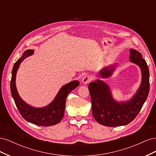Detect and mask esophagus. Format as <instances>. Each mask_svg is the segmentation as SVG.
I'll use <instances>...</instances> for the list:
<instances>
[{
	"instance_id": "obj_1",
	"label": "esophagus",
	"mask_w": 156,
	"mask_h": 156,
	"mask_svg": "<svg viewBox=\"0 0 156 156\" xmlns=\"http://www.w3.org/2000/svg\"><path fill=\"white\" fill-rule=\"evenodd\" d=\"M91 80H92V77L90 76H89V75H86V76H84L83 78L82 83L84 84H88V83L90 82Z\"/></svg>"
}]
</instances>
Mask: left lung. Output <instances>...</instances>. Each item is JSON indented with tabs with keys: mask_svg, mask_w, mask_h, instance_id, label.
Listing matches in <instances>:
<instances>
[{
	"mask_svg": "<svg viewBox=\"0 0 156 156\" xmlns=\"http://www.w3.org/2000/svg\"><path fill=\"white\" fill-rule=\"evenodd\" d=\"M129 51V61L138 65L142 73L140 87L130 100L124 102L115 101L110 87L101 80H96L88 85L93 116L103 126L116 127L129 124L137 116L147 99L150 90V73L147 64L139 51L133 49ZM116 67L115 64L103 68L99 72V77L103 79L109 77Z\"/></svg>",
	"mask_w": 156,
	"mask_h": 156,
	"instance_id": "obj_1",
	"label": "left lung"
}]
</instances>
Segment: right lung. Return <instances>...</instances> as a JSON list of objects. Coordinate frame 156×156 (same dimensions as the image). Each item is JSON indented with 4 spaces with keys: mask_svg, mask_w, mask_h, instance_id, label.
<instances>
[{
    "mask_svg": "<svg viewBox=\"0 0 156 156\" xmlns=\"http://www.w3.org/2000/svg\"><path fill=\"white\" fill-rule=\"evenodd\" d=\"M34 53V50L29 49L23 53L21 57L14 64L12 72L10 90L17 108L23 119L37 126H51L59 123L64 115L66 100L68 94L79 85V81H73L60 89L50 104L44 107L36 108L27 104L19 95L16 85V73L20 64L28 56Z\"/></svg>",
    "mask_w": 156,
    "mask_h": 156,
    "instance_id": "obj_1",
    "label": "right lung"
}]
</instances>
